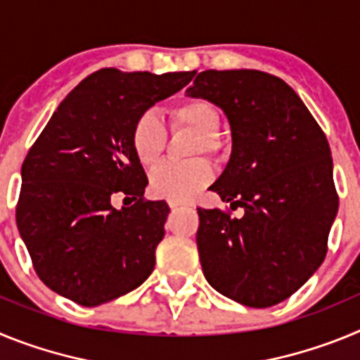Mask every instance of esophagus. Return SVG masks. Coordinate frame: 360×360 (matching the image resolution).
<instances>
[{"label": "esophagus", "mask_w": 360, "mask_h": 360, "mask_svg": "<svg viewBox=\"0 0 360 360\" xmlns=\"http://www.w3.org/2000/svg\"><path fill=\"white\" fill-rule=\"evenodd\" d=\"M169 207H171V209H173V211H174V209H178V207H182V203H176V202H171V203H169Z\"/></svg>", "instance_id": "1"}]
</instances>
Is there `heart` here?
<instances>
[{
	"mask_svg": "<svg viewBox=\"0 0 360 360\" xmlns=\"http://www.w3.org/2000/svg\"><path fill=\"white\" fill-rule=\"evenodd\" d=\"M173 129L186 128L198 133L195 153H216L221 149L219 142V113L211 103L202 98H191L176 104L169 111ZM167 144V131L157 113L146 111L135 120L131 129V146L136 158L144 167H153L160 162ZM212 180V167L205 158H196L187 164H162L149 176L151 193L169 202H189Z\"/></svg>",
	"mask_w": 360,
	"mask_h": 360,
	"instance_id": "obj_1",
	"label": "heart"
}]
</instances>
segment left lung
Listing matches in <instances>:
<instances>
[{
	"mask_svg": "<svg viewBox=\"0 0 360 360\" xmlns=\"http://www.w3.org/2000/svg\"><path fill=\"white\" fill-rule=\"evenodd\" d=\"M186 94L227 115L232 153L211 189L245 211L198 209L203 276L245 307L281 303L328 249L339 209L328 141L290 86L259 70H205Z\"/></svg>",
	"mask_w": 360,
	"mask_h": 360,
	"instance_id": "left-lung-1",
	"label": "left lung"
}]
</instances>
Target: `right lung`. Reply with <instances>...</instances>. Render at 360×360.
<instances>
[{"mask_svg":"<svg viewBox=\"0 0 360 360\" xmlns=\"http://www.w3.org/2000/svg\"><path fill=\"white\" fill-rule=\"evenodd\" d=\"M195 72L155 75L103 68L53 111L21 167L15 221L41 281L82 307L141 287L169 214L144 200L148 186L131 146L133 124ZM132 205L115 210L112 200Z\"/></svg>","mask_w":360,"mask_h":360,"instance_id":"add662e5","label":"right lung"}]
</instances>
